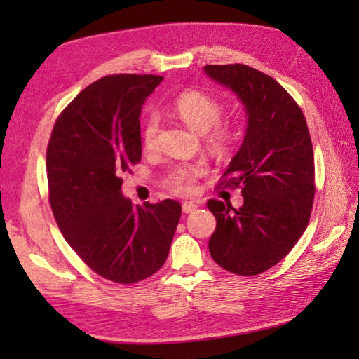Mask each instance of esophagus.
I'll list each match as a JSON object with an SVG mask.
<instances>
[{
  "mask_svg": "<svg viewBox=\"0 0 359 359\" xmlns=\"http://www.w3.org/2000/svg\"><path fill=\"white\" fill-rule=\"evenodd\" d=\"M196 209H198L196 201H185L184 204H182V210H184L185 214H191V212H194Z\"/></svg>",
  "mask_w": 359,
  "mask_h": 359,
  "instance_id": "obj_1",
  "label": "esophagus"
}]
</instances>
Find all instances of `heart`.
<instances>
[{
  "mask_svg": "<svg viewBox=\"0 0 359 359\" xmlns=\"http://www.w3.org/2000/svg\"><path fill=\"white\" fill-rule=\"evenodd\" d=\"M172 111L179 115L180 120L198 133H209V142L217 149H223L233 139V130L226 125H220L223 106L222 102L204 92L188 90L180 93L172 102ZM161 120L158 114H150L144 123L142 142L147 150H154L158 144ZM204 163H193V165H182L174 168L166 177V187L180 194L193 191L194 182L205 174Z\"/></svg>",
  "mask_w": 359,
  "mask_h": 359,
  "instance_id": "1",
  "label": "heart"
}]
</instances>
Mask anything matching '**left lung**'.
Returning a JSON list of instances; mask_svg holds the SVG:
<instances>
[{
  "label": "left lung",
  "mask_w": 359,
  "mask_h": 359,
  "mask_svg": "<svg viewBox=\"0 0 359 359\" xmlns=\"http://www.w3.org/2000/svg\"><path fill=\"white\" fill-rule=\"evenodd\" d=\"M212 81L238 95L247 115L245 137L222 184L241 187L234 209L209 199L217 228L209 250L218 266L238 276H258L283 259L311 218L315 166L301 107L271 76L245 65H208Z\"/></svg>",
  "instance_id": "8db88e82"
}]
</instances>
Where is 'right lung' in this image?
I'll use <instances>...</instances> for the list:
<instances>
[{"label":"right lung","mask_w":359,"mask_h":359,"mask_svg":"<svg viewBox=\"0 0 359 359\" xmlns=\"http://www.w3.org/2000/svg\"><path fill=\"white\" fill-rule=\"evenodd\" d=\"M163 77L114 74L82 90L60 114L47 147L48 198L60 231L96 274L135 283L168 258L182 208L135 205L121 174L141 161V111Z\"/></svg>","instance_id":"obj_1"}]
</instances>
